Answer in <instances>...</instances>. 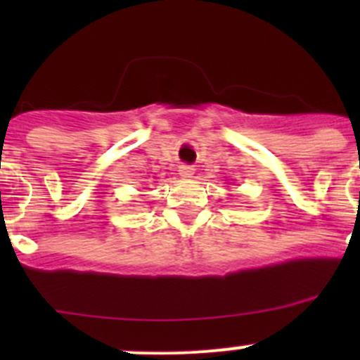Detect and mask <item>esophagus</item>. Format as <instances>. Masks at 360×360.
Instances as JSON below:
<instances>
[{
    "label": "esophagus",
    "instance_id": "obj_1",
    "mask_svg": "<svg viewBox=\"0 0 360 360\" xmlns=\"http://www.w3.org/2000/svg\"><path fill=\"white\" fill-rule=\"evenodd\" d=\"M193 165H188V163H181L179 165V174L183 177H191L193 176Z\"/></svg>",
    "mask_w": 360,
    "mask_h": 360
}]
</instances>
